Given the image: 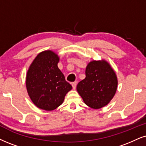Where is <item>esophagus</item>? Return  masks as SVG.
Instances as JSON below:
<instances>
[{"mask_svg": "<svg viewBox=\"0 0 146 146\" xmlns=\"http://www.w3.org/2000/svg\"><path fill=\"white\" fill-rule=\"evenodd\" d=\"M76 86H77V82H76L72 83V87H73V89L75 90V88H76Z\"/></svg>", "mask_w": 146, "mask_h": 146, "instance_id": "34e87169", "label": "esophagus"}]
</instances>
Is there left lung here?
<instances>
[{"label":"left lung","mask_w":146,"mask_h":146,"mask_svg":"<svg viewBox=\"0 0 146 146\" xmlns=\"http://www.w3.org/2000/svg\"><path fill=\"white\" fill-rule=\"evenodd\" d=\"M118 86L117 77L106 60H92L86 67V78L79 82L77 91L87 106L99 109L113 98Z\"/></svg>","instance_id":"obj_1"}]
</instances>
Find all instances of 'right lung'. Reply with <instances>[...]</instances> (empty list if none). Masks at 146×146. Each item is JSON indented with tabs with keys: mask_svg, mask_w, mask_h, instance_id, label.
I'll list each match as a JSON object with an SVG mask.
<instances>
[{
	"mask_svg": "<svg viewBox=\"0 0 146 146\" xmlns=\"http://www.w3.org/2000/svg\"><path fill=\"white\" fill-rule=\"evenodd\" d=\"M58 62L59 56L54 52L44 50L37 55L27 70V93L32 102L40 109H56L72 89L58 69Z\"/></svg>",
	"mask_w": 146,
	"mask_h": 146,
	"instance_id": "1",
	"label": "right lung"
}]
</instances>
